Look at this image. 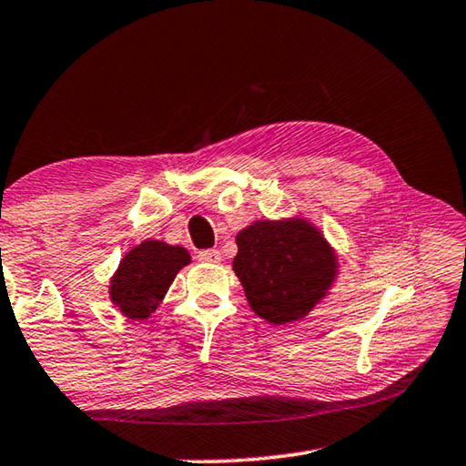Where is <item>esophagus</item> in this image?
Segmentation results:
<instances>
[{"label":"esophagus","mask_w":466,"mask_h":466,"mask_svg":"<svg viewBox=\"0 0 466 466\" xmlns=\"http://www.w3.org/2000/svg\"><path fill=\"white\" fill-rule=\"evenodd\" d=\"M198 258L201 262H214V265H218V262L222 260V255H219V250H216V248H208V250H199Z\"/></svg>","instance_id":"34e87169"}]
</instances>
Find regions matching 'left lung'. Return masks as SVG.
I'll return each mask as SVG.
<instances>
[{
  "instance_id": "1",
  "label": "left lung",
  "mask_w": 466,
  "mask_h": 466,
  "mask_svg": "<svg viewBox=\"0 0 466 466\" xmlns=\"http://www.w3.org/2000/svg\"><path fill=\"white\" fill-rule=\"evenodd\" d=\"M236 244L232 267L250 308L275 326L306 318L336 279L332 247L303 218L255 222Z\"/></svg>"
}]
</instances>
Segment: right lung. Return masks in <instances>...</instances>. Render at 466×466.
Listing matches in <instances>:
<instances>
[{"label": "right lung", "instance_id": "1", "mask_svg": "<svg viewBox=\"0 0 466 466\" xmlns=\"http://www.w3.org/2000/svg\"><path fill=\"white\" fill-rule=\"evenodd\" d=\"M189 260V252L183 247L145 240L122 258L109 285V299L126 318L147 319L155 314L175 275Z\"/></svg>", "mask_w": 466, "mask_h": 466}]
</instances>
